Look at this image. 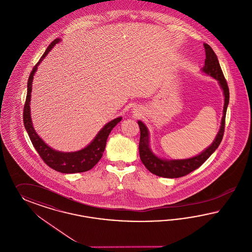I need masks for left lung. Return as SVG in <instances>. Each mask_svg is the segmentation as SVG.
Returning a JSON list of instances; mask_svg holds the SVG:
<instances>
[{"label": "left lung", "mask_w": 252, "mask_h": 252, "mask_svg": "<svg viewBox=\"0 0 252 252\" xmlns=\"http://www.w3.org/2000/svg\"><path fill=\"white\" fill-rule=\"evenodd\" d=\"M205 49V56L206 59L204 62V66L201 68L202 72L207 75H210L212 78L218 80L220 87H221L223 94H224V107H223V115H222L221 126L218 135L216 136L215 140L212 142L211 145L207 147L204 151L201 152L200 155L193 157L187 159H162L157 157L152 152L150 145H149V132L146 126L141 121H138L140 130H141V138H140V158L143 165L146 169L152 173L165 177V178H179L185 176L191 171H195L205 162V160L211 156L216 149L220 144L224 134L225 128V117L227 107L230 99V93L227 81L224 78L221 67L218 60L216 53L212 50L211 47L208 44H203Z\"/></svg>", "instance_id": "left-lung-1"}]
</instances>
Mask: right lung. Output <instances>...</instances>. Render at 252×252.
Segmentation results:
<instances>
[{
  "label": "right lung",
  "instance_id": "add662e5",
  "mask_svg": "<svg viewBox=\"0 0 252 252\" xmlns=\"http://www.w3.org/2000/svg\"><path fill=\"white\" fill-rule=\"evenodd\" d=\"M60 38H56L51 45L47 48L44 54L41 56L40 60L33 66L32 70L29 76V80L27 83V96L24 104L23 109V123L25 129L27 131L31 141L35 148L36 152L39 154L41 158L49 167L55 171H59L62 173H76V172H83L91 170L94 167V165L100 160L103 152L106 147L107 139L112 130V128L121 121L122 117H118L113 119L112 121L108 123L104 126L94 139L87 145L85 148L81 149L80 151L64 152L56 151L51 148L45 141L41 139L34 130L32 123L30 112L31 92H32V82L33 79V75L35 71L37 70V66L39 65L41 62L47 56V54L51 51L55 44L60 42Z\"/></svg>",
  "mask_w": 252,
  "mask_h": 252
}]
</instances>
